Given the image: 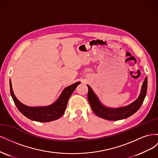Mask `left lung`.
Returning a JSON list of instances; mask_svg holds the SVG:
<instances>
[{
  "mask_svg": "<svg viewBox=\"0 0 158 158\" xmlns=\"http://www.w3.org/2000/svg\"><path fill=\"white\" fill-rule=\"evenodd\" d=\"M87 85L88 88V102L94 113L97 116L106 119V120L118 121L129 117L140 109L146 95L148 78L147 77L145 78L142 85L140 94L136 101L127 106L118 108H110L104 106L99 102L97 95L93 92L92 88L88 85Z\"/></svg>",
  "mask_w": 158,
  "mask_h": 158,
  "instance_id": "1",
  "label": "left lung"
}]
</instances>
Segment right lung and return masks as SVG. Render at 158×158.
Segmentation results:
<instances>
[{"mask_svg": "<svg viewBox=\"0 0 158 158\" xmlns=\"http://www.w3.org/2000/svg\"><path fill=\"white\" fill-rule=\"evenodd\" d=\"M80 83V82H76L65 88L56 101L48 106L29 107L22 103L13 92L11 80H10V94L18 109L25 117L37 122H50L63 115L69 98Z\"/></svg>", "mask_w": 158, "mask_h": 158, "instance_id": "right-lung-1", "label": "right lung"}]
</instances>
